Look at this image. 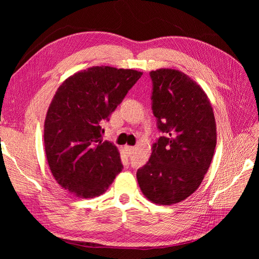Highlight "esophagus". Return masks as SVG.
<instances>
[{
  "mask_svg": "<svg viewBox=\"0 0 259 259\" xmlns=\"http://www.w3.org/2000/svg\"><path fill=\"white\" fill-rule=\"evenodd\" d=\"M124 150L126 151V153H128V154H131L133 151H134V147H132V146H124Z\"/></svg>",
  "mask_w": 259,
  "mask_h": 259,
  "instance_id": "esophagus-1",
  "label": "esophagus"
}]
</instances>
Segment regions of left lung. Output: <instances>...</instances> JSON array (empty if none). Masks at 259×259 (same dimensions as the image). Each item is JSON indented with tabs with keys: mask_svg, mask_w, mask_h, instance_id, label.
<instances>
[{
	"mask_svg": "<svg viewBox=\"0 0 259 259\" xmlns=\"http://www.w3.org/2000/svg\"><path fill=\"white\" fill-rule=\"evenodd\" d=\"M152 110L161 136L146 165L137 170L145 197L159 205L182 202L198 189L216 147V122L201 86L184 72L162 68L150 72Z\"/></svg>",
	"mask_w": 259,
	"mask_h": 259,
	"instance_id": "1",
	"label": "left lung"
}]
</instances>
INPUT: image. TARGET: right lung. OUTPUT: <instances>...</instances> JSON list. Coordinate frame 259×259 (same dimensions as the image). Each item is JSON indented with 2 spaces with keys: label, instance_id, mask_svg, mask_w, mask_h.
Listing matches in <instances>:
<instances>
[{
  "label": "right lung",
  "instance_id": "right-lung-1",
  "mask_svg": "<svg viewBox=\"0 0 259 259\" xmlns=\"http://www.w3.org/2000/svg\"><path fill=\"white\" fill-rule=\"evenodd\" d=\"M143 72L108 66L70 75L58 88L44 122V147L56 182L77 198L99 197L123 165L117 148L101 138L108 120Z\"/></svg>",
  "mask_w": 259,
  "mask_h": 259
}]
</instances>
